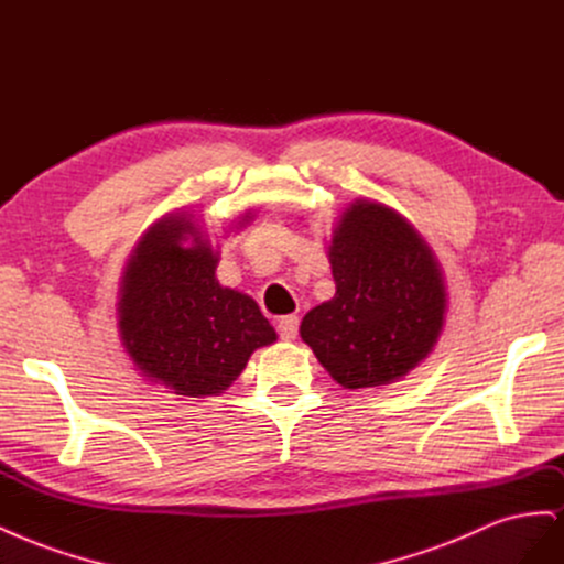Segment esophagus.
<instances>
[{
    "instance_id": "esophagus-1",
    "label": "esophagus",
    "mask_w": 564,
    "mask_h": 564,
    "mask_svg": "<svg viewBox=\"0 0 564 564\" xmlns=\"http://www.w3.org/2000/svg\"><path fill=\"white\" fill-rule=\"evenodd\" d=\"M297 328H300V318H297V316H283V318L279 321V335H281V339H285V341L297 337Z\"/></svg>"
}]
</instances>
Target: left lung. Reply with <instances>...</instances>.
Masks as SVG:
<instances>
[{
  "label": "left lung",
  "mask_w": 564,
  "mask_h": 564,
  "mask_svg": "<svg viewBox=\"0 0 564 564\" xmlns=\"http://www.w3.org/2000/svg\"><path fill=\"white\" fill-rule=\"evenodd\" d=\"M328 260L335 297L302 318V339L344 389L403 379L443 333L447 293L435 252L401 213L356 198L333 229Z\"/></svg>",
  "instance_id": "left-lung-1"
}]
</instances>
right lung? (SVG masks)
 Returning a JSON list of instances; mask_svg holds the SVG:
<instances>
[{"label":"right lung","mask_w":564,"mask_h":564,"mask_svg":"<svg viewBox=\"0 0 564 564\" xmlns=\"http://www.w3.org/2000/svg\"><path fill=\"white\" fill-rule=\"evenodd\" d=\"M252 220L246 210L236 229ZM220 250L189 213L148 227L121 271L119 337L135 370L175 395L225 393L250 354L276 341L258 302L215 276Z\"/></svg>","instance_id":"add662e5"}]
</instances>
